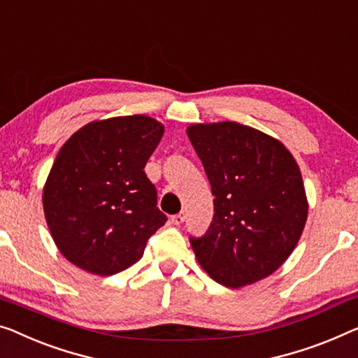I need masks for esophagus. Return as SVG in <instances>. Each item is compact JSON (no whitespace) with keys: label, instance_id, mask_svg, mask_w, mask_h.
Listing matches in <instances>:
<instances>
[{"label":"esophagus","instance_id":"34e87169","mask_svg":"<svg viewBox=\"0 0 358 358\" xmlns=\"http://www.w3.org/2000/svg\"><path fill=\"white\" fill-rule=\"evenodd\" d=\"M170 222H172L173 225H181V223L185 222V212H180V213H177V215H173L172 218H170Z\"/></svg>","mask_w":358,"mask_h":358}]
</instances>
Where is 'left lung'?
Listing matches in <instances>:
<instances>
[{
    "label": "left lung",
    "instance_id": "left-lung-1",
    "mask_svg": "<svg viewBox=\"0 0 358 358\" xmlns=\"http://www.w3.org/2000/svg\"><path fill=\"white\" fill-rule=\"evenodd\" d=\"M186 135L204 165L215 210L204 236L191 238L197 262L228 287L275 273L308 215L296 159L280 140L238 122L191 124Z\"/></svg>",
    "mask_w": 358,
    "mask_h": 358
}]
</instances>
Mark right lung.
Returning a JSON list of instances; mask_svg holds the SVG:
<instances>
[{"mask_svg": "<svg viewBox=\"0 0 358 358\" xmlns=\"http://www.w3.org/2000/svg\"><path fill=\"white\" fill-rule=\"evenodd\" d=\"M164 130L149 115H120L90 122L64 143L43 186V210L69 262L110 276L143 257L167 222L145 173Z\"/></svg>", "mask_w": 358, "mask_h": 358, "instance_id": "obj_1", "label": "right lung"}]
</instances>
